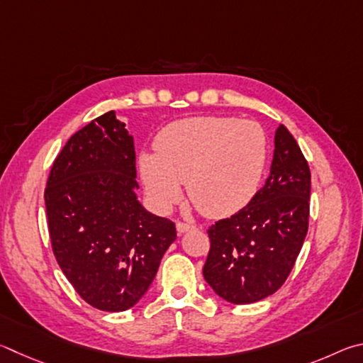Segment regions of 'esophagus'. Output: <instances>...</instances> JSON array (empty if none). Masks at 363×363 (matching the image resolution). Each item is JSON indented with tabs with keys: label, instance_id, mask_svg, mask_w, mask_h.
Instances as JSON below:
<instances>
[{
	"label": "esophagus",
	"instance_id": "obj_1",
	"mask_svg": "<svg viewBox=\"0 0 363 363\" xmlns=\"http://www.w3.org/2000/svg\"><path fill=\"white\" fill-rule=\"evenodd\" d=\"M193 225H189V223H183V221H177V231H178V234H183V233H186V231H189V230H193Z\"/></svg>",
	"mask_w": 363,
	"mask_h": 363
}]
</instances>
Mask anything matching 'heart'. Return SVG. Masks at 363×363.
Returning a JSON list of instances; mask_svg holds the SVG:
<instances>
[{
	"label": "heart",
	"mask_w": 363,
	"mask_h": 363,
	"mask_svg": "<svg viewBox=\"0 0 363 363\" xmlns=\"http://www.w3.org/2000/svg\"><path fill=\"white\" fill-rule=\"evenodd\" d=\"M268 156V135L255 121L198 116L165 125L156 138V152H143L138 167L159 208L175 204L186 182L193 206L206 217L221 218L255 198Z\"/></svg>",
	"instance_id": "heart-1"
}]
</instances>
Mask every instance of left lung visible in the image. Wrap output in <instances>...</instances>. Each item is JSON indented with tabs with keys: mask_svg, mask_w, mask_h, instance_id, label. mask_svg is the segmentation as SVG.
Segmentation results:
<instances>
[{
	"mask_svg": "<svg viewBox=\"0 0 363 363\" xmlns=\"http://www.w3.org/2000/svg\"><path fill=\"white\" fill-rule=\"evenodd\" d=\"M311 172L285 125L274 135L269 177L249 204L208 228L204 279L233 304L257 303L287 281L308 234Z\"/></svg>",
	"mask_w": 363,
	"mask_h": 363,
	"instance_id": "8db88e82",
	"label": "left lung"
}]
</instances>
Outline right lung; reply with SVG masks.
I'll list each match as a JSON object with an SVG mask.
<instances>
[{"mask_svg":"<svg viewBox=\"0 0 363 363\" xmlns=\"http://www.w3.org/2000/svg\"><path fill=\"white\" fill-rule=\"evenodd\" d=\"M133 137L116 113L69 137L44 191L50 244L78 295L106 313L130 309L155 279L175 225L140 204Z\"/></svg>","mask_w":363,"mask_h":363,"instance_id":"1","label":"right lung"}]
</instances>
